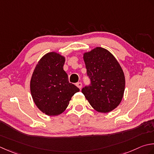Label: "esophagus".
<instances>
[{
	"mask_svg": "<svg viewBox=\"0 0 154 154\" xmlns=\"http://www.w3.org/2000/svg\"><path fill=\"white\" fill-rule=\"evenodd\" d=\"M76 86H77L78 88H79L80 89L82 88V83H81V82H78V83H76Z\"/></svg>",
	"mask_w": 154,
	"mask_h": 154,
	"instance_id": "1",
	"label": "esophagus"
}]
</instances>
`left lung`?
<instances>
[{
  "label": "left lung",
  "mask_w": 154,
  "mask_h": 154,
  "mask_svg": "<svg viewBox=\"0 0 154 154\" xmlns=\"http://www.w3.org/2000/svg\"><path fill=\"white\" fill-rule=\"evenodd\" d=\"M91 84L82 92L92 107L102 113L117 108L124 96L125 76L119 62L111 52L96 47L83 55Z\"/></svg>",
  "instance_id": "8db88e82"
}]
</instances>
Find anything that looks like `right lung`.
I'll return each instance as SVG.
<instances>
[{
	"label": "right lung",
	"mask_w": 154,
	"mask_h": 154,
	"mask_svg": "<svg viewBox=\"0 0 154 154\" xmlns=\"http://www.w3.org/2000/svg\"><path fill=\"white\" fill-rule=\"evenodd\" d=\"M65 57L51 52L44 55L34 68L30 88L33 101L48 116L62 114L80 89L68 81L64 70Z\"/></svg>",
	"instance_id": "obj_1"
}]
</instances>
